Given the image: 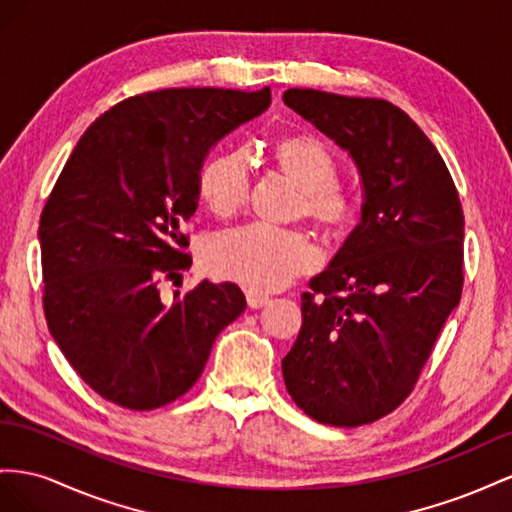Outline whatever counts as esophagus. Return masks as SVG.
<instances>
[{"mask_svg":"<svg viewBox=\"0 0 512 512\" xmlns=\"http://www.w3.org/2000/svg\"><path fill=\"white\" fill-rule=\"evenodd\" d=\"M246 302L251 309H261V306H266L270 302V296L264 294V291L251 287V289H246Z\"/></svg>","mask_w":512,"mask_h":512,"instance_id":"34e87169","label":"esophagus"}]
</instances>
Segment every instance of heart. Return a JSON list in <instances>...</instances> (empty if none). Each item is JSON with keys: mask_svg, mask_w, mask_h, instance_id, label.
<instances>
[{"mask_svg": "<svg viewBox=\"0 0 512 512\" xmlns=\"http://www.w3.org/2000/svg\"><path fill=\"white\" fill-rule=\"evenodd\" d=\"M274 169L300 191L298 212L324 236H337L352 221L356 203L337 182L339 165L319 141L289 135L270 145ZM199 199L216 216L236 214L248 197V163L238 150L214 154L197 175ZM203 268L223 281L272 289L315 266V248L300 231L248 225L218 233L203 248Z\"/></svg>", "mask_w": 512, "mask_h": 512, "instance_id": "1", "label": "heart"}]
</instances>
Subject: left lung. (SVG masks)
I'll return each instance as SVG.
<instances>
[{
  "label": "left lung",
  "instance_id": "left-lung-1",
  "mask_svg": "<svg viewBox=\"0 0 512 512\" xmlns=\"http://www.w3.org/2000/svg\"><path fill=\"white\" fill-rule=\"evenodd\" d=\"M283 102L349 154L364 188L360 225L302 294L283 379L317 422L367 425L410 394L459 304L461 201L440 152L392 102L300 87Z\"/></svg>",
  "mask_w": 512,
  "mask_h": 512
}]
</instances>
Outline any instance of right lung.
I'll return each instance as SVG.
<instances>
[{
    "mask_svg": "<svg viewBox=\"0 0 512 512\" xmlns=\"http://www.w3.org/2000/svg\"><path fill=\"white\" fill-rule=\"evenodd\" d=\"M261 92L180 87L126 98L85 130L40 216L51 337L83 382L128 410L191 390L218 334L246 309L236 283L173 300L191 268L184 223L212 145L270 107Z\"/></svg>",
    "mask_w": 512,
    "mask_h": 512,
    "instance_id": "right-lung-1",
    "label": "right lung"
}]
</instances>
